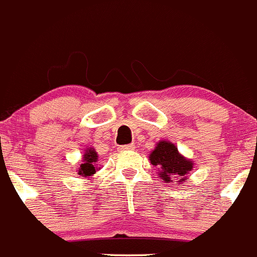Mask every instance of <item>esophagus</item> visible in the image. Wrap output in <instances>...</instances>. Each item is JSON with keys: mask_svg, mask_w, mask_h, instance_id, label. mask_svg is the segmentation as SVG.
Listing matches in <instances>:
<instances>
[{"mask_svg": "<svg viewBox=\"0 0 257 257\" xmlns=\"http://www.w3.org/2000/svg\"><path fill=\"white\" fill-rule=\"evenodd\" d=\"M136 148V146L132 143V145H125V146H121L120 151H133Z\"/></svg>", "mask_w": 257, "mask_h": 257, "instance_id": "34e87169", "label": "esophagus"}]
</instances>
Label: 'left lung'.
Returning a JSON list of instances; mask_svg holds the SVG:
<instances>
[{
    "label": "left lung",
    "mask_w": 257,
    "mask_h": 257,
    "mask_svg": "<svg viewBox=\"0 0 257 257\" xmlns=\"http://www.w3.org/2000/svg\"><path fill=\"white\" fill-rule=\"evenodd\" d=\"M151 165L158 169V177L164 183H175L181 185L188 179V174L194 169V162L181 155L176 146L170 141H160L155 150L151 151Z\"/></svg>",
    "instance_id": "left-lung-1"
}]
</instances>
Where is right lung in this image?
Returning a JSON list of instances; mask_svg holds the SVG:
<instances>
[{
	"instance_id": "1",
	"label": "right lung",
	"mask_w": 257,
	"mask_h": 257,
	"mask_svg": "<svg viewBox=\"0 0 257 257\" xmlns=\"http://www.w3.org/2000/svg\"><path fill=\"white\" fill-rule=\"evenodd\" d=\"M97 161H99V156L95 148L86 147L82 156V164L77 169L78 175H81L83 179H91L100 170V167L97 166Z\"/></svg>"
}]
</instances>
